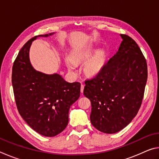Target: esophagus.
<instances>
[{
  "instance_id": "1",
  "label": "esophagus",
  "mask_w": 159,
  "mask_h": 159,
  "mask_svg": "<svg viewBox=\"0 0 159 159\" xmlns=\"http://www.w3.org/2000/svg\"><path fill=\"white\" fill-rule=\"evenodd\" d=\"M83 89H84V85L81 84V85H80V93H81L82 94L83 93Z\"/></svg>"
}]
</instances>
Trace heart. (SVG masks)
I'll return each instance as SVG.
<instances>
[{
    "label": "heart",
    "instance_id": "1",
    "mask_svg": "<svg viewBox=\"0 0 159 159\" xmlns=\"http://www.w3.org/2000/svg\"><path fill=\"white\" fill-rule=\"evenodd\" d=\"M96 52L95 49L88 48L73 52L70 55V58L66 59V64L70 71H74L76 69L75 63H79L89 59ZM104 62V56L102 52H99L88 60L84 66L85 73L88 76H94L98 73Z\"/></svg>",
    "mask_w": 159,
    "mask_h": 159
}]
</instances>
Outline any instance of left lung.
<instances>
[{"label": "left lung", "instance_id": "8db88e82", "mask_svg": "<svg viewBox=\"0 0 159 159\" xmlns=\"http://www.w3.org/2000/svg\"><path fill=\"white\" fill-rule=\"evenodd\" d=\"M120 36L116 54L95 76L85 80L83 90L91 102V123L108 134L122 130L138 114L147 80V61L140 48L128 35Z\"/></svg>", "mask_w": 159, "mask_h": 159}]
</instances>
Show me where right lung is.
I'll use <instances>...</instances> for the list:
<instances>
[{
	"instance_id": "right-lung-1",
	"label": "right lung",
	"mask_w": 159,
	"mask_h": 159,
	"mask_svg": "<svg viewBox=\"0 0 159 159\" xmlns=\"http://www.w3.org/2000/svg\"><path fill=\"white\" fill-rule=\"evenodd\" d=\"M36 37L24 45L13 64V92L18 111L26 123L38 133L54 137L68 124L69 108L79 98L80 83L66 82L60 75H47L32 67L29 48Z\"/></svg>"
}]
</instances>
